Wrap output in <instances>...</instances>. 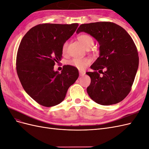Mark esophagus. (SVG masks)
Here are the masks:
<instances>
[{"label": "esophagus", "instance_id": "esophagus-1", "mask_svg": "<svg viewBox=\"0 0 149 149\" xmlns=\"http://www.w3.org/2000/svg\"><path fill=\"white\" fill-rule=\"evenodd\" d=\"M79 75L81 76H84L85 74V72L83 71H79Z\"/></svg>", "mask_w": 149, "mask_h": 149}]
</instances>
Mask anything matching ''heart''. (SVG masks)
Masks as SVG:
<instances>
[{"instance_id": "obj_1", "label": "heart", "mask_w": 149, "mask_h": 149, "mask_svg": "<svg viewBox=\"0 0 149 149\" xmlns=\"http://www.w3.org/2000/svg\"><path fill=\"white\" fill-rule=\"evenodd\" d=\"M78 40L81 44L86 49L92 47L94 44V40L93 37L88 34H81L79 35L78 37ZM68 46V42H65L63 44L61 51L63 55H65L67 53ZM91 60L88 58H74L68 61V64L76 68H78V70H83L85 69L86 67L88 65L91 63Z\"/></svg>"}]
</instances>
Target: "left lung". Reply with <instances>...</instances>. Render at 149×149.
Masks as SVG:
<instances>
[{"instance_id":"left-lung-1","label":"left lung","mask_w":149,"mask_h":149,"mask_svg":"<svg viewBox=\"0 0 149 149\" xmlns=\"http://www.w3.org/2000/svg\"><path fill=\"white\" fill-rule=\"evenodd\" d=\"M81 31L93 36L100 45V57L91 66L94 71L86 73L91 78L88 95L104 106L122 101L132 89L139 66L138 52L132 38L125 29L110 22L82 24L76 33Z\"/></svg>"}]
</instances>
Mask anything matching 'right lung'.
<instances>
[{
    "label": "right lung",
    "mask_w": 149,
    "mask_h": 149,
    "mask_svg": "<svg viewBox=\"0 0 149 149\" xmlns=\"http://www.w3.org/2000/svg\"><path fill=\"white\" fill-rule=\"evenodd\" d=\"M78 24H43L30 29L21 40L16 70L25 92L39 104L56 106L79 76L77 68L65 65L61 73L53 70L62 58V45L72 36Z\"/></svg>",
    "instance_id": "add662e5"
}]
</instances>
